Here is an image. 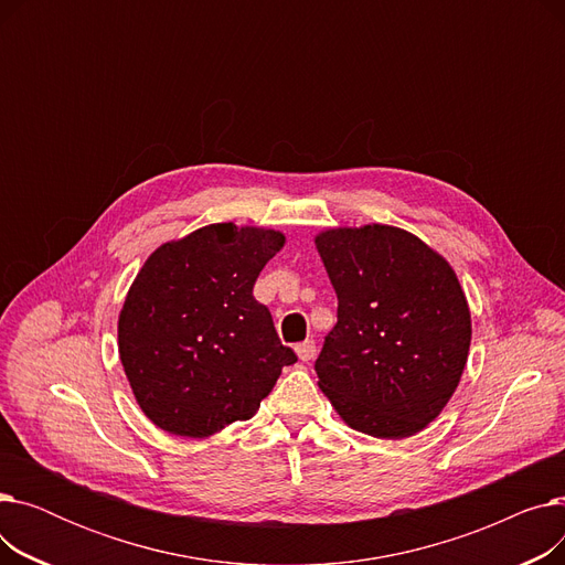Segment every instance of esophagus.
I'll list each match as a JSON object with an SVG mask.
<instances>
[{"mask_svg":"<svg viewBox=\"0 0 565 565\" xmlns=\"http://www.w3.org/2000/svg\"><path fill=\"white\" fill-rule=\"evenodd\" d=\"M295 352H298V358L302 362H311L316 358V343L311 339L302 341V343H298V348H295Z\"/></svg>","mask_w":565,"mask_h":565,"instance_id":"esophagus-1","label":"esophagus"}]
</instances>
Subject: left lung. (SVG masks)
I'll list each match as a JSON object with an SVG mask.
<instances>
[{
	"label": "left lung",
	"instance_id": "8db88e82",
	"mask_svg": "<svg viewBox=\"0 0 565 565\" xmlns=\"http://www.w3.org/2000/svg\"><path fill=\"white\" fill-rule=\"evenodd\" d=\"M337 290V324L316 360L322 394L360 433L424 430L454 396L471 341L451 265L396 226L330 228L316 237Z\"/></svg>",
	"mask_w": 565,
	"mask_h": 565
}]
</instances>
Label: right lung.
I'll return each instance as SVG.
<instances>
[{
  "mask_svg": "<svg viewBox=\"0 0 565 565\" xmlns=\"http://www.w3.org/2000/svg\"><path fill=\"white\" fill-rule=\"evenodd\" d=\"M281 247L279 231L228 222L148 256L118 316V354L156 426L201 439L247 422L298 362L252 292Z\"/></svg>",
  "mask_w": 565,
  "mask_h": 565,
  "instance_id": "obj_1",
  "label": "right lung"
}]
</instances>
